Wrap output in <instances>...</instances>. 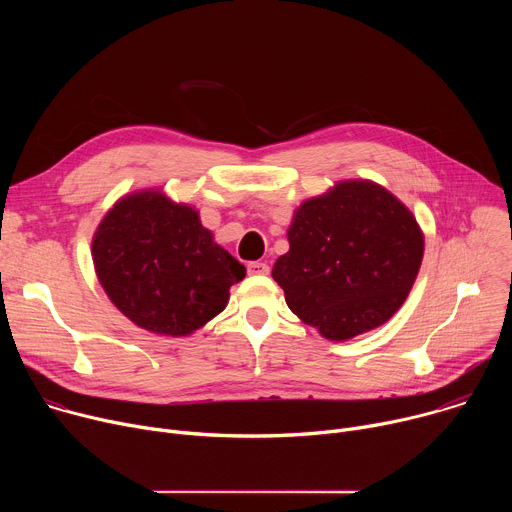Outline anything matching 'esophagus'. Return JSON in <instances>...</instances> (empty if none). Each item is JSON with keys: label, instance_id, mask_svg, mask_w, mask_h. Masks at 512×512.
I'll use <instances>...</instances> for the list:
<instances>
[{"label": "esophagus", "instance_id": "34e87169", "mask_svg": "<svg viewBox=\"0 0 512 512\" xmlns=\"http://www.w3.org/2000/svg\"><path fill=\"white\" fill-rule=\"evenodd\" d=\"M247 271H249V275H267L269 273V265L261 263V261H253V263L247 265Z\"/></svg>", "mask_w": 512, "mask_h": 512}]
</instances>
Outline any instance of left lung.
I'll return each mask as SVG.
<instances>
[{
	"label": "left lung",
	"instance_id": "obj_1",
	"mask_svg": "<svg viewBox=\"0 0 512 512\" xmlns=\"http://www.w3.org/2000/svg\"><path fill=\"white\" fill-rule=\"evenodd\" d=\"M273 265L285 302L328 340L385 324L405 302L423 259L411 210L369 180L338 182L306 200Z\"/></svg>",
	"mask_w": 512,
	"mask_h": 512
}]
</instances>
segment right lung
Listing matches in <instances>:
<instances>
[{
  "label": "right lung",
  "instance_id": "obj_1",
  "mask_svg": "<svg viewBox=\"0 0 512 512\" xmlns=\"http://www.w3.org/2000/svg\"><path fill=\"white\" fill-rule=\"evenodd\" d=\"M93 263L117 310L164 336H188L221 314L247 273L194 208L158 190L115 202L93 237Z\"/></svg>",
  "mask_w": 512,
  "mask_h": 512
}]
</instances>
